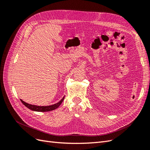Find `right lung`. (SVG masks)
Listing matches in <instances>:
<instances>
[{"label": "right lung", "mask_w": 150, "mask_h": 150, "mask_svg": "<svg viewBox=\"0 0 150 150\" xmlns=\"http://www.w3.org/2000/svg\"><path fill=\"white\" fill-rule=\"evenodd\" d=\"M64 99V96L62 98L61 101H59L58 103L52 104V105L51 106H36V105H33V104H30L24 102V101H22V99H21V101L23 103L24 106H25L27 108L30 109V110L34 111H39V112H47V111H52L56 110L59 106L61 105V104L62 103L63 100Z\"/></svg>", "instance_id": "add662e5"}]
</instances>
